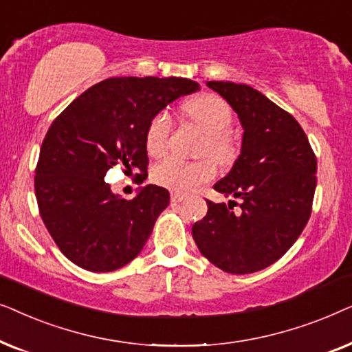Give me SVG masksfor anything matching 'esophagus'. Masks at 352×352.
<instances>
[{
	"instance_id": "esophagus-1",
	"label": "esophagus",
	"mask_w": 352,
	"mask_h": 352,
	"mask_svg": "<svg viewBox=\"0 0 352 352\" xmlns=\"http://www.w3.org/2000/svg\"><path fill=\"white\" fill-rule=\"evenodd\" d=\"M182 200H186L184 194H179V192H173L171 201H175V204H179V201H182Z\"/></svg>"
}]
</instances>
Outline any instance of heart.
Segmentation results:
<instances>
[{"label": "heart", "instance_id": "1", "mask_svg": "<svg viewBox=\"0 0 352 352\" xmlns=\"http://www.w3.org/2000/svg\"><path fill=\"white\" fill-rule=\"evenodd\" d=\"M184 112L201 131L206 134L201 152L208 153L221 165H228L235 158V144L230 138L232 110L219 96L201 94L184 105ZM171 118L166 112L157 113L148 123L146 131V148L148 155L162 157L168 151L171 134ZM216 175V166L210 158L186 162L170 157L153 168L152 179L158 186L175 192H192L201 184L211 181Z\"/></svg>", "mask_w": 352, "mask_h": 352}]
</instances>
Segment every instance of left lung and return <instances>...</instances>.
I'll list each match as a JSON object with an SVG mask.
<instances>
[{"mask_svg":"<svg viewBox=\"0 0 352 352\" xmlns=\"http://www.w3.org/2000/svg\"><path fill=\"white\" fill-rule=\"evenodd\" d=\"M228 100L243 128L240 155L213 186L234 201L208 204L192 226L200 253L229 274H252L285 254L311 216L317 160L307 136L290 113L258 89L232 81H206Z\"/></svg>","mask_w":352,"mask_h":352,"instance_id":"obj_1","label":"left lung"}]
</instances>
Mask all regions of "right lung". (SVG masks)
Segmentation results:
<instances>
[{
  "instance_id": "obj_1",
  "label": "right lung",
  "mask_w": 352,
  "mask_h": 352,
  "mask_svg": "<svg viewBox=\"0 0 352 352\" xmlns=\"http://www.w3.org/2000/svg\"><path fill=\"white\" fill-rule=\"evenodd\" d=\"M199 89L197 81L176 76L109 78L52 122L41 144L35 195L46 229L76 266L112 272L141 253L170 192L147 184L126 200L104 177L118 163L129 173H146L151 120Z\"/></svg>"
}]
</instances>
